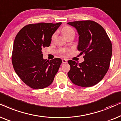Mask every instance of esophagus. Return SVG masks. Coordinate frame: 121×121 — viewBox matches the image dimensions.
Masks as SVG:
<instances>
[{
    "label": "esophagus",
    "instance_id": "34e87169",
    "mask_svg": "<svg viewBox=\"0 0 121 121\" xmlns=\"http://www.w3.org/2000/svg\"><path fill=\"white\" fill-rule=\"evenodd\" d=\"M62 62H63L64 64H65V63H66L67 62V60L66 59H63L62 60Z\"/></svg>",
    "mask_w": 121,
    "mask_h": 121
}]
</instances>
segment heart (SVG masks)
I'll return each instance as SVG.
<instances>
[{"instance_id":"1","label":"heart","mask_w":121,"mask_h":121,"mask_svg":"<svg viewBox=\"0 0 121 121\" xmlns=\"http://www.w3.org/2000/svg\"><path fill=\"white\" fill-rule=\"evenodd\" d=\"M62 34L65 38H67V36H70V35L72 34H75V31L70 26H65L62 29ZM55 34H54L52 36V39L54 38ZM66 50H62V52L64 53Z\"/></svg>"}]
</instances>
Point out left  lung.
<instances>
[{
  "mask_svg": "<svg viewBox=\"0 0 121 121\" xmlns=\"http://www.w3.org/2000/svg\"><path fill=\"white\" fill-rule=\"evenodd\" d=\"M67 24L77 30V49L85 59L81 63L68 61L70 65L68 76L77 86H94L102 80L108 70L112 52L111 40L104 28L94 21H75Z\"/></svg>",
  "mask_w": 121,
  "mask_h": 121,
  "instance_id": "1",
  "label": "left lung"
}]
</instances>
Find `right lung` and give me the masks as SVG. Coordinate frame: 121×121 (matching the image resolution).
<instances>
[{
    "instance_id": "obj_1",
    "label": "right lung",
    "mask_w": 121,
    "mask_h": 121,
    "mask_svg": "<svg viewBox=\"0 0 121 121\" xmlns=\"http://www.w3.org/2000/svg\"><path fill=\"white\" fill-rule=\"evenodd\" d=\"M61 22H39L23 27L17 34L13 48L14 69L22 81L33 89L52 83L62 63L60 58L43 59L42 49L50 45L51 36Z\"/></svg>"
}]
</instances>
